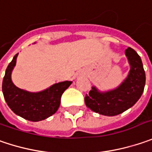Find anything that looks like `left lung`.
I'll return each instance as SVG.
<instances>
[{"label": "left lung", "mask_w": 152, "mask_h": 152, "mask_svg": "<svg viewBox=\"0 0 152 152\" xmlns=\"http://www.w3.org/2000/svg\"><path fill=\"white\" fill-rule=\"evenodd\" d=\"M125 53L131 65L126 80L117 88L105 93H100L94 87L85 96L86 105L96 113L108 116L119 115L132 107L141 97L145 84L141 58L131 48L126 49Z\"/></svg>", "instance_id": "obj_1"}]
</instances>
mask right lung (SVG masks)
Segmentation results:
<instances>
[{"mask_svg":"<svg viewBox=\"0 0 152 152\" xmlns=\"http://www.w3.org/2000/svg\"><path fill=\"white\" fill-rule=\"evenodd\" d=\"M18 54L13 57L6 69L2 82L4 99L16 115L32 122L44 120L58 110L60 105L61 96L72 82L65 81L55 83L39 93H29L18 88L11 80V73L16 64Z\"/></svg>","mask_w":152,"mask_h":152,"instance_id":"add662e5","label":"right lung"}]
</instances>
